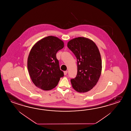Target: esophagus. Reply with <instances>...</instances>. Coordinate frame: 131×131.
Masks as SVG:
<instances>
[{"instance_id": "1", "label": "esophagus", "mask_w": 131, "mask_h": 131, "mask_svg": "<svg viewBox=\"0 0 131 131\" xmlns=\"http://www.w3.org/2000/svg\"><path fill=\"white\" fill-rule=\"evenodd\" d=\"M67 73H68V71H64V75H67Z\"/></svg>"}]
</instances>
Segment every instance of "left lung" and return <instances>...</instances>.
Wrapping results in <instances>:
<instances>
[{
	"mask_svg": "<svg viewBox=\"0 0 131 131\" xmlns=\"http://www.w3.org/2000/svg\"><path fill=\"white\" fill-rule=\"evenodd\" d=\"M67 46L78 62L77 75L70 80L72 87L78 92H88L96 85L101 74V58L99 48L92 40L85 37L73 39Z\"/></svg>",
	"mask_w": 131,
	"mask_h": 131,
	"instance_id": "left-lung-1",
	"label": "left lung"
}]
</instances>
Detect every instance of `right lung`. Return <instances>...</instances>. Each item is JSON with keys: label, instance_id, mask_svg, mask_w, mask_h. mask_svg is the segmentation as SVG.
Segmentation results:
<instances>
[{"label": "right lung", "instance_id": "1", "mask_svg": "<svg viewBox=\"0 0 131 131\" xmlns=\"http://www.w3.org/2000/svg\"><path fill=\"white\" fill-rule=\"evenodd\" d=\"M63 47V41L53 36L43 38L32 47L27 59V69L36 87L50 90L64 76L56 56L57 52Z\"/></svg>", "mask_w": 131, "mask_h": 131}]
</instances>
